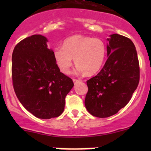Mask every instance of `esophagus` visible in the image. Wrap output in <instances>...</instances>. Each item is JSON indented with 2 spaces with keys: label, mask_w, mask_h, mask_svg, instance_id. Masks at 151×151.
<instances>
[{
  "label": "esophagus",
  "mask_w": 151,
  "mask_h": 151,
  "mask_svg": "<svg viewBox=\"0 0 151 151\" xmlns=\"http://www.w3.org/2000/svg\"><path fill=\"white\" fill-rule=\"evenodd\" d=\"M73 82H74V84H77V83H78L79 82H80V80H77V79H73Z\"/></svg>",
  "instance_id": "obj_1"
}]
</instances>
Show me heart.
I'll list each match as a JSON object with an SVG mask.
<instances>
[{"label": "heart", "instance_id": "1", "mask_svg": "<svg viewBox=\"0 0 151 151\" xmlns=\"http://www.w3.org/2000/svg\"><path fill=\"white\" fill-rule=\"evenodd\" d=\"M106 47L99 39L75 35L63 42V47L53 50V58L62 73L68 74L73 63L77 71L91 76L96 74L102 67L106 58Z\"/></svg>", "mask_w": 151, "mask_h": 151}]
</instances>
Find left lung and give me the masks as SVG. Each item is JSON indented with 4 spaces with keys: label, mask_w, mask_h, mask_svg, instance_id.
Returning a JSON list of instances; mask_svg holds the SVG:
<instances>
[{
    "label": "left lung",
    "mask_w": 151,
    "mask_h": 151,
    "mask_svg": "<svg viewBox=\"0 0 151 151\" xmlns=\"http://www.w3.org/2000/svg\"><path fill=\"white\" fill-rule=\"evenodd\" d=\"M107 60L102 69L87 81V110L98 118L116 114L130 101L139 81L136 48L129 38L112 34L107 39Z\"/></svg>",
    "instance_id": "8db88e82"
}]
</instances>
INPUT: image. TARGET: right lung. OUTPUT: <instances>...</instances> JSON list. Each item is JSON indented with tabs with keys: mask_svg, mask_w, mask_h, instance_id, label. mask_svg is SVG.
Segmentation results:
<instances>
[{
	"mask_svg": "<svg viewBox=\"0 0 151 151\" xmlns=\"http://www.w3.org/2000/svg\"><path fill=\"white\" fill-rule=\"evenodd\" d=\"M47 39L33 35L19 42L12 53V81L17 97L35 117L50 119L64 110L65 98L74 86L60 72L47 48Z\"/></svg>",
	"mask_w": 151,
	"mask_h": 151,
	"instance_id": "add662e5",
	"label": "right lung"
}]
</instances>
